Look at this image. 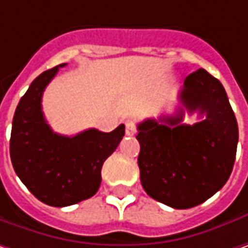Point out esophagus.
Masks as SVG:
<instances>
[{
  "mask_svg": "<svg viewBox=\"0 0 248 248\" xmlns=\"http://www.w3.org/2000/svg\"><path fill=\"white\" fill-rule=\"evenodd\" d=\"M137 132V127L133 121H126V135L133 136Z\"/></svg>",
  "mask_w": 248,
  "mask_h": 248,
  "instance_id": "34e87169",
  "label": "esophagus"
}]
</instances>
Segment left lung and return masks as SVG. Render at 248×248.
Instances as JSON below:
<instances>
[{
  "instance_id": "left-lung-1",
  "label": "left lung",
  "mask_w": 248,
  "mask_h": 248,
  "mask_svg": "<svg viewBox=\"0 0 248 248\" xmlns=\"http://www.w3.org/2000/svg\"><path fill=\"white\" fill-rule=\"evenodd\" d=\"M175 115L137 124V164L145 193L176 210L193 208L212 197L231 176L239 127L221 81L205 69L190 73ZM203 121L183 124L184 109Z\"/></svg>"
}]
</instances>
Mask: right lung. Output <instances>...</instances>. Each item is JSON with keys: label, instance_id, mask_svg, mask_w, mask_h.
I'll use <instances>...</instances> for the list:
<instances>
[{"label": "right lung", "instance_id": "1", "mask_svg": "<svg viewBox=\"0 0 248 248\" xmlns=\"http://www.w3.org/2000/svg\"><path fill=\"white\" fill-rule=\"evenodd\" d=\"M62 63L43 72L20 98L12 121L9 153L29 191L51 207H68L93 197L101 185L104 161L124 136V124L104 133L87 129L76 136L54 133L41 109L43 93Z\"/></svg>", "mask_w": 248, "mask_h": 248}]
</instances>
